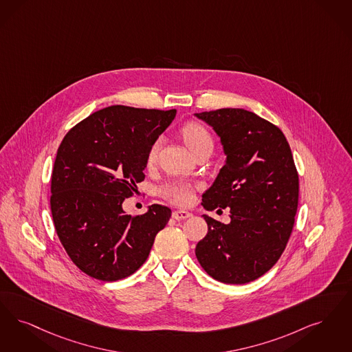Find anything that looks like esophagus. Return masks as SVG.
Instances as JSON below:
<instances>
[{
  "instance_id": "1",
  "label": "esophagus",
  "mask_w": 352,
  "mask_h": 352,
  "mask_svg": "<svg viewBox=\"0 0 352 352\" xmlns=\"http://www.w3.org/2000/svg\"><path fill=\"white\" fill-rule=\"evenodd\" d=\"M173 217L175 220H186V219L191 217V213L187 211H174L173 212Z\"/></svg>"
}]
</instances>
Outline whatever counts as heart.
Masks as SVG:
<instances>
[{"mask_svg":"<svg viewBox=\"0 0 352 352\" xmlns=\"http://www.w3.org/2000/svg\"><path fill=\"white\" fill-rule=\"evenodd\" d=\"M183 140L192 155H195L201 149H213V139L210 131L197 122H190L186 126H183L182 131ZM161 146V139L152 142L148 155H146V164L152 166L157 160V155L160 152ZM161 194L166 199H169L171 203L178 206H187L192 197H194V186L187 182H173L166 184Z\"/></svg>","mask_w":352,"mask_h":352,"instance_id":"b5f03b06","label":"heart"}]
</instances>
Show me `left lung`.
<instances>
[{
    "mask_svg": "<svg viewBox=\"0 0 352 352\" xmlns=\"http://www.w3.org/2000/svg\"><path fill=\"white\" fill-rule=\"evenodd\" d=\"M220 136L226 155L203 194L207 211L230 208V223L203 214L208 233L195 249L216 280L245 284L272 267L291 237L298 204V174L284 133L243 109L195 113Z\"/></svg>",
    "mask_w": 352,
    "mask_h": 352,
    "instance_id": "obj_1",
    "label": "left lung"
}]
</instances>
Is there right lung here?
<instances>
[{
  "instance_id": "obj_1",
  "label": "right lung",
  "mask_w": 352,
  "mask_h": 352,
  "mask_svg": "<svg viewBox=\"0 0 352 352\" xmlns=\"http://www.w3.org/2000/svg\"><path fill=\"white\" fill-rule=\"evenodd\" d=\"M177 110L110 106L72 128L57 149L51 212L72 262L86 275L116 281L146 261L171 210L153 204L131 216L123 201L145 178L146 155Z\"/></svg>"
}]
</instances>
